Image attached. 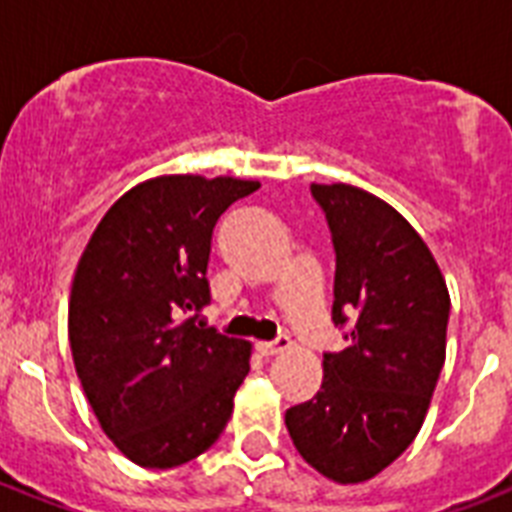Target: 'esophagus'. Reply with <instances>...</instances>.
<instances>
[{"mask_svg": "<svg viewBox=\"0 0 512 512\" xmlns=\"http://www.w3.org/2000/svg\"><path fill=\"white\" fill-rule=\"evenodd\" d=\"M292 342H289L287 335H279L276 340H263L257 342V350L263 353V356H276V353H284Z\"/></svg>", "mask_w": 512, "mask_h": 512, "instance_id": "obj_1", "label": "esophagus"}]
</instances>
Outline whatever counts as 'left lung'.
Wrapping results in <instances>:
<instances>
[{
    "label": "left lung",
    "mask_w": 512,
    "mask_h": 512,
    "mask_svg": "<svg viewBox=\"0 0 512 512\" xmlns=\"http://www.w3.org/2000/svg\"><path fill=\"white\" fill-rule=\"evenodd\" d=\"M335 244L332 321L348 348L324 353V382L287 409L303 460L335 484L369 481L420 433L446 358L449 289L422 236L356 185H311Z\"/></svg>",
    "instance_id": "1"
}]
</instances>
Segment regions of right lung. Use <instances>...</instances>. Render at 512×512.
<instances>
[{
  "mask_svg": "<svg viewBox=\"0 0 512 512\" xmlns=\"http://www.w3.org/2000/svg\"><path fill=\"white\" fill-rule=\"evenodd\" d=\"M257 180L162 175L114 201L87 241L68 340L100 428L140 468L185 465L215 444L252 342L199 319L217 217Z\"/></svg>",
  "mask_w": 512,
  "mask_h": 512,
  "instance_id": "obj_1",
  "label": "right lung"
}]
</instances>
